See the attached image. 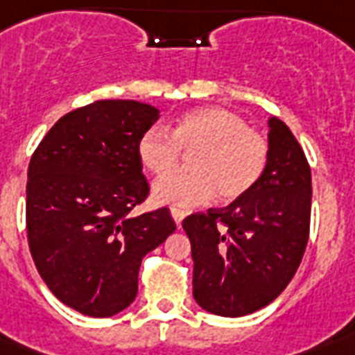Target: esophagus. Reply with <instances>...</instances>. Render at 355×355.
Segmentation results:
<instances>
[{"mask_svg":"<svg viewBox=\"0 0 355 355\" xmlns=\"http://www.w3.org/2000/svg\"><path fill=\"white\" fill-rule=\"evenodd\" d=\"M170 213H172V218L175 220V224H178V227L181 226V222H183V218H185V211H181V209H170Z\"/></svg>","mask_w":355,"mask_h":355,"instance_id":"esophagus-1","label":"esophagus"}]
</instances>
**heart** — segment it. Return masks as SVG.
Here are the masks:
<instances>
[{
    "mask_svg": "<svg viewBox=\"0 0 355 355\" xmlns=\"http://www.w3.org/2000/svg\"><path fill=\"white\" fill-rule=\"evenodd\" d=\"M152 128L140 135L137 157L153 175L168 174L189 156V172H175L153 183L152 196L161 205L194 207L218 194L235 202L248 194L268 163V142L259 131L246 128L235 112L222 107H198L181 114L168 129Z\"/></svg>",
    "mask_w": 355,
    "mask_h": 355,
    "instance_id": "b5f03b06",
    "label": "heart"
}]
</instances>
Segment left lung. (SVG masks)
<instances>
[{
  "label": "left lung",
  "instance_id": "8db88e82",
  "mask_svg": "<svg viewBox=\"0 0 355 355\" xmlns=\"http://www.w3.org/2000/svg\"><path fill=\"white\" fill-rule=\"evenodd\" d=\"M311 170L291 129L268 118V163L257 185L222 209L183 220L191 239L192 295L202 309L244 317L289 285L306 252Z\"/></svg>",
  "mask_w": 355,
  "mask_h": 355
}]
</instances>
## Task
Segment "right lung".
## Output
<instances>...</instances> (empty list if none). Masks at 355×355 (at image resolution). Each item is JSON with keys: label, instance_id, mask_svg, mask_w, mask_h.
<instances>
[{"label": "right lung", "instance_id": "add662e5", "mask_svg": "<svg viewBox=\"0 0 355 355\" xmlns=\"http://www.w3.org/2000/svg\"><path fill=\"white\" fill-rule=\"evenodd\" d=\"M159 109L101 100L49 129L27 172V241L38 274L62 304L112 317L139 289L142 257L175 232L166 207L131 216L150 192L137 157Z\"/></svg>", "mask_w": 355, "mask_h": 355}]
</instances>
